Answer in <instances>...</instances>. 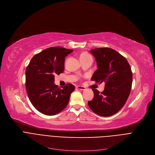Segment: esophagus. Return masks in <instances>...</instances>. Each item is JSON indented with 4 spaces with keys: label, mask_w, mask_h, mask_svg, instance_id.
I'll list each match as a JSON object with an SVG mask.
<instances>
[{
    "label": "esophagus",
    "mask_w": 155,
    "mask_h": 155,
    "mask_svg": "<svg viewBox=\"0 0 155 155\" xmlns=\"http://www.w3.org/2000/svg\"><path fill=\"white\" fill-rule=\"evenodd\" d=\"M76 88H77L78 89H79V90H81V91H84V90L86 89L85 87H84V86H78L76 87Z\"/></svg>",
    "instance_id": "obj_1"
}]
</instances>
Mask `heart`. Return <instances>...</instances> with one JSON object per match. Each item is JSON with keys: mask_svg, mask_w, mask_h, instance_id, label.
Wrapping results in <instances>:
<instances>
[{"mask_svg": "<svg viewBox=\"0 0 155 155\" xmlns=\"http://www.w3.org/2000/svg\"><path fill=\"white\" fill-rule=\"evenodd\" d=\"M87 57H91V56L88 53H87V52H83V53H82L81 54L80 59L81 58H87Z\"/></svg>", "mask_w": 155, "mask_h": 155, "instance_id": "obj_1", "label": "heart"}]
</instances>
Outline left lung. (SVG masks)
Returning <instances> with one entry per match:
<instances>
[{
  "label": "left lung",
  "instance_id": "8db88e82",
  "mask_svg": "<svg viewBox=\"0 0 155 155\" xmlns=\"http://www.w3.org/2000/svg\"><path fill=\"white\" fill-rule=\"evenodd\" d=\"M90 52L97 67L91 80L104 82L105 87L101 93L93 89L94 97L87 104L96 114L110 116L121 110L129 97L133 81L131 67L126 58L113 49L97 48Z\"/></svg>",
  "mask_w": 155,
  "mask_h": 155
}]
</instances>
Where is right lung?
Masks as SVG:
<instances>
[{"label": "right lung", "mask_w": 155, "mask_h": 155, "mask_svg": "<svg viewBox=\"0 0 155 155\" xmlns=\"http://www.w3.org/2000/svg\"><path fill=\"white\" fill-rule=\"evenodd\" d=\"M73 50L49 48L32 58L25 71L27 95L36 110L45 115H55L64 109L75 87L71 84L60 89L54 83V75L64 70L65 58Z\"/></svg>", "instance_id": "right-lung-1"}]
</instances>
